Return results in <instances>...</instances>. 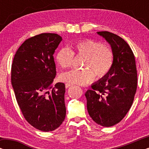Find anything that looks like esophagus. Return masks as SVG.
<instances>
[{
    "mask_svg": "<svg viewBox=\"0 0 149 149\" xmlns=\"http://www.w3.org/2000/svg\"><path fill=\"white\" fill-rule=\"evenodd\" d=\"M72 84H70V83H66V85H65V86H66V88H68L69 87H70Z\"/></svg>",
    "mask_w": 149,
    "mask_h": 149,
    "instance_id": "esophagus-1",
    "label": "esophagus"
}]
</instances>
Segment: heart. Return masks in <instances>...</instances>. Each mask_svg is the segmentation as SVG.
<instances>
[{
	"label": "heart",
	"instance_id": "1",
	"mask_svg": "<svg viewBox=\"0 0 149 149\" xmlns=\"http://www.w3.org/2000/svg\"><path fill=\"white\" fill-rule=\"evenodd\" d=\"M72 51L63 47L57 53L56 61L62 68L71 66L74 54L84 58V70H72L60 74V79L70 84L85 85L96 79H102L111 71L114 63V54L111 49L100 42L87 39L77 42Z\"/></svg>",
	"mask_w": 149,
	"mask_h": 149
}]
</instances>
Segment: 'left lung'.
Masks as SVG:
<instances>
[{"mask_svg":"<svg viewBox=\"0 0 149 149\" xmlns=\"http://www.w3.org/2000/svg\"><path fill=\"white\" fill-rule=\"evenodd\" d=\"M97 34L107 40L114 54V63L107 76L91 85L85 93L88 113L95 123L111 127L129 111L137 89L135 57L120 36L103 31Z\"/></svg>","mask_w":149,"mask_h":149,"instance_id":"left-lung-1","label":"left lung"}]
</instances>
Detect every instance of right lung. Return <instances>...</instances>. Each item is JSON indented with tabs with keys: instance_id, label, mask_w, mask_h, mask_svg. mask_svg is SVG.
I'll return each mask as SVG.
<instances>
[{
	"instance_id": "add662e5",
	"label": "right lung",
	"mask_w": 149,
	"mask_h": 149,
	"mask_svg": "<svg viewBox=\"0 0 149 149\" xmlns=\"http://www.w3.org/2000/svg\"><path fill=\"white\" fill-rule=\"evenodd\" d=\"M62 40L53 33L28 38L16 52L11 66L18 105L26 121L40 131H54L66 117L65 85H53L56 74L54 54Z\"/></svg>"
}]
</instances>
